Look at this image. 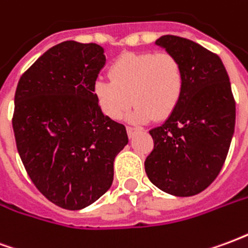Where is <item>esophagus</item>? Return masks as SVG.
<instances>
[{
    "instance_id": "1",
    "label": "esophagus",
    "mask_w": 248,
    "mask_h": 248,
    "mask_svg": "<svg viewBox=\"0 0 248 248\" xmlns=\"http://www.w3.org/2000/svg\"><path fill=\"white\" fill-rule=\"evenodd\" d=\"M126 130H127V134H129V137H133L134 135V133L137 131V127H134V126H127L126 127Z\"/></svg>"
}]
</instances>
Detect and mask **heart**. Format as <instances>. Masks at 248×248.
Wrapping results in <instances>:
<instances>
[{
  "mask_svg": "<svg viewBox=\"0 0 248 248\" xmlns=\"http://www.w3.org/2000/svg\"><path fill=\"white\" fill-rule=\"evenodd\" d=\"M110 81H98L94 94L105 115L119 119L135 105L137 121L165 119L175 110L185 89L181 60L169 51L124 54L108 70Z\"/></svg>",
  "mask_w": 248,
  "mask_h": 248,
  "instance_id": "obj_1",
  "label": "heart"
}]
</instances>
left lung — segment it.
Listing matches in <instances>:
<instances>
[{
    "label": "left lung",
    "mask_w": 248,
    "mask_h": 248,
    "mask_svg": "<svg viewBox=\"0 0 248 248\" xmlns=\"http://www.w3.org/2000/svg\"><path fill=\"white\" fill-rule=\"evenodd\" d=\"M155 44L181 60L185 89L166 122L149 131L154 149L145 170L162 191L191 197L207 188L223 167L234 134L235 99L215 53L177 35H163Z\"/></svg>",
    "instance_id": "obj_1"
}]
</instances>
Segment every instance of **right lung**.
Segmentation results:
<instances>
[{"mask_svg": "<svg viewBox=\"0 0 248 248\" xmlns=\"http://www.w3.org/2000/svg\"><path fill=\"white\" fill-rule=\"evenodd\" d=\"M106 58L97 44L65 41L21 76L14 95L16 145L25 170L51 203L81 210L108 191L126 127L103 115L94 94Z\"/></svg>", "mask_w": 248, "mask_h": 248, "instance_id": "add662e5", "label": "right lung"}]
</instances>
